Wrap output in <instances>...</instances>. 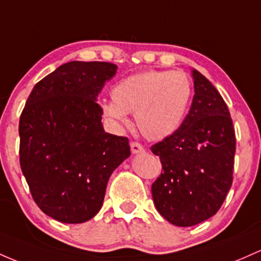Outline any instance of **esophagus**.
<instances>
[{
    "label": "esophagus",
    "instance_id": "obj_1",
    "mask_svg": "<svg viewBox=\"0 0 261 261\" xmlns=\"http://www.w3.org/2000/svg\"><path fill=\"white\" fill-rule=\"evenodd\" d=\"M130 150L133 154H139L144 151V146L137 142H132L130 143Z\"/></svg>",
    "mask_w": 261,
    "mask_h": 261
}]
</instances>
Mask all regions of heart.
<instances>
[{
    "instance_id": "1",
    "label": "heart",
    "mask_w": 261,
    "mask_h": 261,
    "mask_svg": "<svg viewBox=\"0 0 261 261\" xmlns=\"http://www.w3.org/2000/svg\"><path fill=\"white\" fill-rule=\"evenodd\" d=\"M192 93L191 79L185 72L146 70L117 81L111 90L112 101L102 102L101 111L116 123H125L127 113H134L146 139L163 140L180 129Z\"/></svg>"
}]
</instances>
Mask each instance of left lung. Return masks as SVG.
Instances as JSON below:
<instances>
[{"label": "left lung", "instance_id": "1", "mask_svg": "<svg viewBox=\"0 0 261 261\" xmlns=\"http://www.w3.org/2000/svg\"><path fill=\"white\" fill-rule=\"evenodd\" d=\"M195 95L176 133L151 146L163 172L151 185L154 204L166 221L191 227L215 216L233 182L236 133L215 86L192 69Z\"/></svg>", "mask_w": 261, "mask_h": 261}]
</instances>
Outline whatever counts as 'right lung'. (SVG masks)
<instances>
[{"label":"right lung","mask_w":261,"mask_h":261,"mask_svg":"<svg viewBox=\"0 0 261 261\" xmlns=\"http://www.w3.org/2000/svg\"><path fill=\"white\" fill-rule=\"evenodd\" d=\"M116 71L105 61L64 64L36 84L20 115V169L38 207L61 223L95 217L130 155L128 138L105 132L96 102Z\"/></svg>","instance_id":"1"}]
</instances>
